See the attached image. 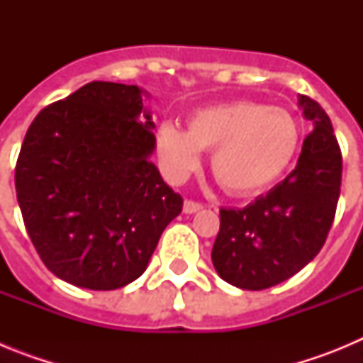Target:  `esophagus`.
Here are the masks:
<instances>
[{
  "mask_svg": "<svg viewBox=\"0 0 363 363\" xmlns=\"http://www.w3.org/2000/svg\"><path fill=\"white\" fill-rule=\"evenodd\" d=\"M203 209V205L198 203V201H192V200H185L184 201V213L185 214H194L198 211Z\"/></svg>",
  "mask_w": 363,
  "mask_h": 363,
  "instance_id": "34e87169",
  "label": "esophagus"
}]
</instances>
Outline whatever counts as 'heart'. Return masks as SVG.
<instances>
[{"instance_id": "b5f03b06", "label": "heart", "mask_w": 363, "mask_h": 363, "mask_svg": "<svg viewBox=\"0 0 363 363\" xmlns=\"http://www.w3.org/2000/svg\"><path fill=\"white\" fill-rule=\"evenodd\" d=\"M300 149V127L284 108L251 99L198 108L187 129L163 121L156 154L163 174L182 182L200 165V150L211 152V172L229 194L252 196L287 172Z\"/></svg>"}]
</instances>
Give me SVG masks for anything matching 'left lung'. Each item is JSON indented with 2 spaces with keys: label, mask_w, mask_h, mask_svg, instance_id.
Instances as JSON below:
<instances>
[{
  "label": "left lung",
  "mask_w": 363,
  "mask_h": 363,
  "mask_svg": "<svg viewBox=\"0 0 363 363\" xmlns=\"http://www.w3.org/2000/svg\"><path fill=\"white\" fill-rule=\"evenodd\" d=\"M313 123L294 171L243 209L220 211L213 265L227 284L262 291L289 280L325 243L342 184V154L333 125L314 99L298 96Z\"/></svg>",
  "instance_id": "1"
}]
</instances>
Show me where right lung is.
<instances>
[{"label": "right lung", "instance_id": "add662e5", "mask_svg": "<svg viewBox=\"0 0 363 363\" xmlns=\"http://www.w3.org/2000/svg\"><path fill=\"white\" fill-rule=\"evenodd\" d=\"M149 92L92 82L45 107L16 165L25 227L52 274L114 291L143 274L184 200L160 176Z\"/></svg>", "mask_w": 363, "mask_h": 363}]
</instances>
